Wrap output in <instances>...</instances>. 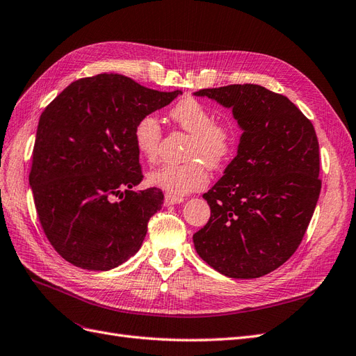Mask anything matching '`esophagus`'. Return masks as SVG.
<instances>
[{
    "mask_svg": "<svg viewBox=\"0 0 356 356\" xmlns=\"http://www.w3.org/2000/svg\"><path fill=\"white\" fill-rule=\"evenodd\" d=\"M184 201H185L184 197H175V195L167 194L165 200H164V204L165 206H175V204H180V202H184Z\"/></svg>",
    "mask_w": 356,
    "mask_h": 356,
    "instance_id": "esophagus-1",
    "label": "esophagus"
}]
</instances>
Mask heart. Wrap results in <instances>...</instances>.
<instances>
[{
  "label": "heart",
  "instance_id": "1",
  "mask_svg": "<svg viewBox=\"0 0 356 356\" xmlns=\"http://www.w3.org/2000/svg\"><path fill=\"white\" fill-rule=\"evenodd\" d=\"M170 118L180 129L191 134L185 164L162 165L149 172L152 186L170 195H186L209 184L208 164L218 168L228 161L236 147V131L228 124L215 122V113L201 101L186 97L170 110ZM134 145L138 155L154 164L159 158L162 129L154 115L140 118L134 127Z\"/></svg>",
  "mask_w": 356,
  "mask_h": 356
}]
</instances>
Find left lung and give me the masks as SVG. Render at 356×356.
<instances>
[{
	"mask_svg": "<svg viewBox=\"0 0 356 356\" xmlns=\"http://www.w3.org/2000/svg\"><path fill=\"white\" fill-rule=\"evenodd\" d=\"M231 108L243 134L237 156L204 198L210 219L194 234L198 255L232 279H257L285 264L319 198V143L312 122L259 85L201 89Z\"/></svg>",
	"mask_w": 356,
	"mask_h": 356,
	"instance_id": "left-lung-1",
	"label": "left lung"
}]
</instances>
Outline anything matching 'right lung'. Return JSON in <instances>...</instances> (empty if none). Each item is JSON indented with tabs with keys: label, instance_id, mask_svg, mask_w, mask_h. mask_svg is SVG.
Here are the masks:
<instances>
[{
	"label": "right lung",
	"instance_id": "right-lung-1",
	"mask_svg": "<svg viewBox=\"0 0 356 356\" xmlns=\"http://www.w3.org/2000/svg\"><path fill=\"white\" fill-rule=\"evenodd\" d=\"M180 94L104 73L76 80L44 108L29 186L44 234L65 261L107 271L143 245L164 195L134 189L143 179L134 127Z\"/></svg>",
	"mask_w": 356,
	"mask_h": 356
}]
</instances>
